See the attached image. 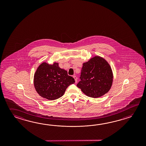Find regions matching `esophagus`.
Returning a JSON list of instances; mask_svg holds the SVG:
<instances>
[{
    "mask_svg": "<svg viewBox=\"0 0 146 146\" xmlns=\"http://www.w3.org/2000/svg\"><path fill=\"white\" fill-rule=\"evenodd\" d=\"M73 77H74V79L75 82H76V83H77V77L76 76H73Z\"/></svg>",
    "mask_w": 146,
    "mask_h": 146,
    "instance_id": "obj_1",
    "label": "esophagus"
}]
</instances>
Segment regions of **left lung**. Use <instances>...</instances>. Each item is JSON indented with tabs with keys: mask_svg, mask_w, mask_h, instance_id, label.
I'll list each match as a JSON object with an SVG mask.
<instances>
[{
	"mask_svg": "<svg viewBox=\"0 0 146 146\" xmlns=\"http://www.w3.org/2000/svg\"><path fill=\"white\" fill-rule=\"evenodd\" d=\"M80 78L77 87L87 96L97 98L111 89L113 74L111 67L106 59L95 56L84 62Z\"/></svg>",
	"mask_w": 146,
	"mask_h": 146,
	"instance_id": "obj_1",
	"label": "left lung"
}]
</instances>
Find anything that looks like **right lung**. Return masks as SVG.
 <instances>
[{
    "label": "right lung",
    "mask_w": 146,
    "mask_h": 146,
    "mask_svg": "<svg viewBox=\"0 0 146 146\" xmlns=\"http://www.w3.org/2000/svg\"><path fill=\"white\" fill-rule=\"evenodd\" d=\"M74 82V78L68 76L65 69L60 68L58 62L49 64L45 62L37 67L33 80L37 93L50 100L62 96L67 87Z\"/></svg>",
    "instance_id": "add662e5"
}]
</instances>
